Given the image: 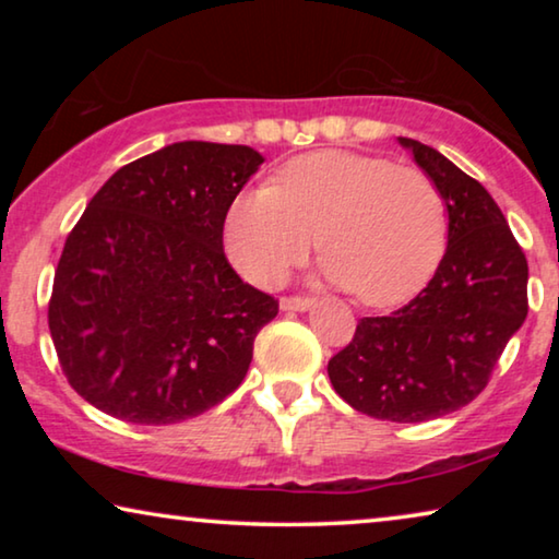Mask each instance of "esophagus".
Instances as JSON below:
<instances>
[{
	"mask_svg": "<svg viewBox=\"0 0 559 559\" xmlns=\"http://www.w3.org/2000/svg\"><path fill=\"white\" fill-rule=\"evenodd\" d=\"M310 305H312V297H305V295H285L280 300L282 310H308Z\"/></svg>",
	"mask_w": 559,
	"mask_h": 559,
	"instance_id": "34e87169",
	"label": "esophagus"
}]
</instances>
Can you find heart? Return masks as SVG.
I'll list each match as a JSON object with an SVG mask.
<instances>
[{
  "label": "heart",
  "instance_id": "1",
  "mask_svg": "<svg viewBox=\"0 0 559 559\" xmlns=\"http://www.w3.org/2000/svg\"><path fill=\"white\" fill-rule=\"evenodd\" d=\"M445 239V198L430 175L341 150L289 159L270 186L236 195L224 218L226 254L251 285H280L318 241L325 277L377 308L415 295Z\"/></svg>",
  "mask_w": 559,
  "mask_h": 559
}]
</instances>
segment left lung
<instances>
[{
	"mask_svg": "<svg viewBox=\"0 0 559 559\" xmlns=\"http://www.w3.org/2000/svg\"><path fill=\"white\" fill-rule=\"evenodd\" d=\"M448 205V249L415 300L361 318L328 361L335 392L361 415L427 423L465 407L491 381L530 300V266L488 190L438 150L400 136Z\"/></svg>",
	"mask_w": 559,
	"mask_h": 559,
	"instance_id": "obj_1",
	"label": "left lung"
}]
</instances>
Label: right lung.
<instances>
[{
    "instance_id": "obj_1",
    "label": "right lung",
    "mask_w": 559,
    "mask_h": 559,
    "mask_svg": "<svg viewBox=\"0 0 559 559\" xmlns=\"http://www.w3.org/2000/svg\"><path fill=\"white\" fill-rule=\"evenodd\" d=\"M264 159L175 142L91 198L60 254L48 325L68 384L106 415L173 425L224 402L280 302L224 254L228 203Z\"/></svg>"
}]
</instances>
